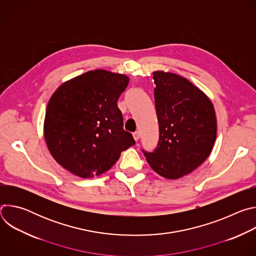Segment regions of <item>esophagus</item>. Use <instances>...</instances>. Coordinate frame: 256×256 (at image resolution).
<instances>
[{"label":"esophagus","mask_w":256,"mask_h":256,"mask_svg":"<svg viewBox=\"0 0 256 256\" xmlns=\"http://www.w3.org/2000/svg\"><path fill=\"white\" fill-rule=\"evenodd\" d=\"M132 136H134V140H136V142H138V140H140V132H134L132 134Z\"/></svg>","instance_id":"esophagus-1"}]
</instances>
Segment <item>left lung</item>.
I'll use <instances>...</instances> for the list:
<instances>
[{
  "instance_id": "8db88e82",
  "label": "left lung",
  "mask_w": 256,
  "mask_h": 256,
  "mask_svg": "<svg viewBox=\"0 0 256 256\" xmlns=\"http://www.w3.org/2000/svg\"><path fill=\"white\" fill-rule=\"evenodd\" d=\"M159 142L144 152L151 168L167 179L192 173L210 156L216 118L210 98L188 79L169 72H153Z\"/></svg>"
}]
</instances>
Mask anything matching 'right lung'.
Masks as SVG:
<instances>
[{
  "instance_id": "obj_1",
  "label": "right lung",
  "mask_w": 256,
  "mask_h": 256,
  "mask_svg": "<svg viewBox=\"0 0 256 256\" xmlns=\"http://www.w3.org/2000/svg\"><path fill=\"white\" fill-rule=\"evenodd\" d=\"M130 78L106 70H89L62 84L52 95L44 134L54 159L82 178L110 169L134 144L118 107Z\"/></svg>"
}]
</instances>
